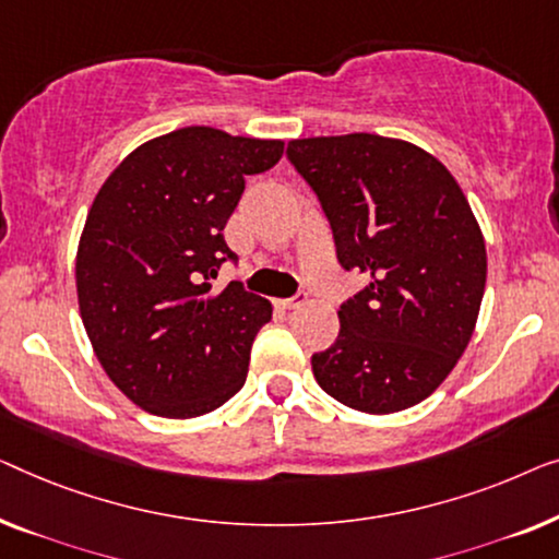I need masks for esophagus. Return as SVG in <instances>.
<instances>
[{"label": "esophagus", "mask_w": 559, "mask_h": 559, "mask_svg": "<svg viewBox=\"0 0 559 559\" xmlns=\"http://www.w3.org/2000/svg\"><path fill=\"white\" fill-rule=\"evenodd\" d=\"M306 301H309V296L296 294L294 298H283V301H278V306H281V309H301Z\"/></svg>", "instance_id": "esophagus-1"}]
</instances>
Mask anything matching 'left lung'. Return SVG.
Here are the masks:
<instances>
[{
    "mask_svg": "<svg viewBox=\"0 0 559 559\" xmlns=\"http://www.w3.org/2000/svg\"><path fill=\"white\" fill-rule=\"evenodd\" d=\"M286 154L317 192L342 269L369 278L336 311V342L311 357L319 388L369 415L423 403L466 352L486 288L484 235L466 194L403 139H294Z\"/></svg>",
    "mask_w": 559,
    "mask_h": 559,
    "instance_id": "obj_1",
    "label": "left lung"
}]
</instances>
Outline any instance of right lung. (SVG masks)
Here are the masks:
<instances>
[{
	"instance_id": "add662e5",
	"label": "right lung",
	"mask_w": 559,
	"mask_h": 559,
	"mask_svg": "<svg viewBox=\"0 0 559 559\" xmlns=\"http://www.w3.org/2000/svg\"><path fill=\"white\" fill-rule=\"evenodd\" d=\"M281 156V139L187 126L133 148L93 200L78 306L100 367L141 411L198 418L246 384L273 306L240 281L223 290L210 281L235 261L223 230L246 177Z\"/></svg>"
}]
</instances>
